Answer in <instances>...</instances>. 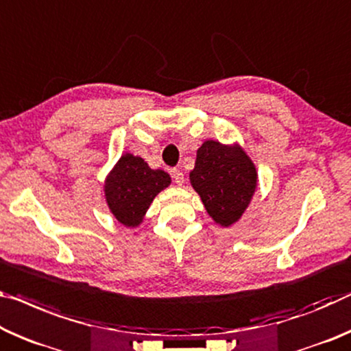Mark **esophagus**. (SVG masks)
I'll return each instance as SVG.
<instances>
[{
	"label": "esophagus",
	"instance_id": "1",
	"mask_svg": "<svg viewBox=\"0 0 351 351\" xmlns=\"http://www.w3.org/2000/svg\"><path fill=\"white\" fill-rule=\"evenodd\" d=\"M171 176H173V180L178 186L184 184V173H182L180 169H171Z\"/></svg>",
	"mask_w": 351,
	"mask_h": 351
}]
</instances>
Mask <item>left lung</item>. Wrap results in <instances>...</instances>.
Returning a JSON list of instances; mask_svg holds the SVG:
<instances>
[{
    "label": "left lung",
    "instance_id": "8db88e82",
    "mask_svg": "<svg viewBox=\"0 0 351 351\" xmlns=\"http://www.w3.org/2000/svg\"><path fill=\"white\" fill-rule=\"evenodd\" d=\"M189 180L210 219L221 228H230L242 219L252 203L258 170L239 143L225 145L209 138L197 149Z\"/></svg>",
    "mask_w": 351,
    "mask_h": 351
}]
</instances>
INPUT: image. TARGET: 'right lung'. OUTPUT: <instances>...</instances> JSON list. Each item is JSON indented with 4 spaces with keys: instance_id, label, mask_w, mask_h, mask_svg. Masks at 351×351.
<instances>
[{
    "instance_id": "right-lung-1",
    "label": "right lung",
    "mask_w": 351,
    "mask_h": 351,
    "mask_svg": "<svg viewBox=\"0 0 351 351\" xmlns=\"http://www.w3.org/2000/svg\"><path fill=\"white\" fill-rule=\"evenodd\" d=\"M170 184L167 171L152 169L141 156L123 153L106 176L103 192L117 221L126 228H138L156 195Z\"/></svg>"
}]
</instances>
